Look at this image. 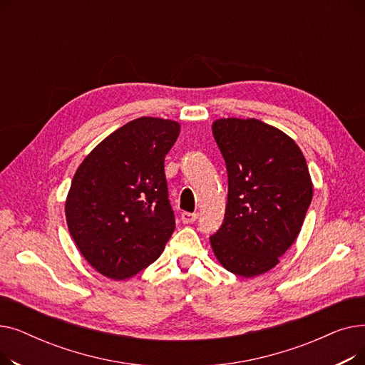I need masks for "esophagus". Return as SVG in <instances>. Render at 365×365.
Returning <instances> with one entry per match:
<instances>
[{"instance_id": "obj_1", "label": "esophagus", "mask_w": 365, "mask_h": 365, "mask_svg": "<svg viewBox=\"0 0 365 365\" xmlns=\"http://www.w3.org/2000/svg\"><path fill=\"white\" fill-rule=\"evenodd\" d=\"M180 219H182L183 223H194L198 219V213H187V212H185V213L180 215Z\"/></svg>"}]
</instances>
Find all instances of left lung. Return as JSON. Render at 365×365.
<instances>
[{
  "label": "left lung",
  "instance_id": "1",
  "mask_svg": "<svg viewBox=\"0 0 365 365\" xmlns=\"http://www.w3.org/2000/svg\"><path fill=\"white\" fill-rule=\"evenodd\" d=\"M212 130L226 163L227 202L210 242L226 271L257 277L300 232L314 190L308 164L290 136L256 118H220Z\"/></svg>",
  "mask_w": 365,
  "mask_h": 365
}]
</instances>
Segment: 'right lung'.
Listing matches in <instances>:
<instances>
[{"instance_id": "obj_1", "label": "right lung", "mask_w": 365, "mask_h": 365, "mask_svg": "<svg viewBox=\"0 0 365 365\" xmlns=\"http://www.w3.org/2000/svg\"><path fill=\"white\" fill-rule=\"evenodd\" d=\"M180 124L142 117L96 146L71 183L65 215L84 259L110 279L155 262L175 232L164 160Z\"/></svg>"}]
</instances>
